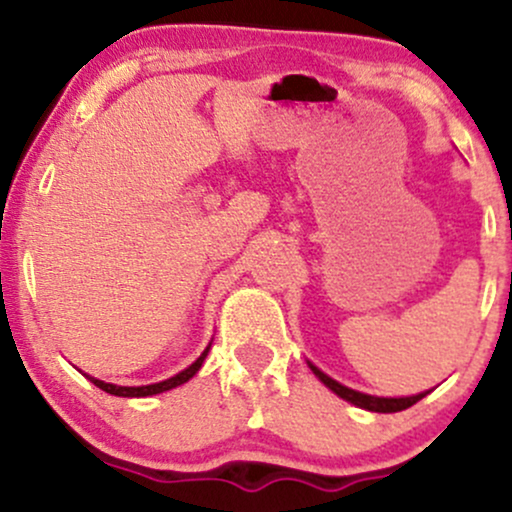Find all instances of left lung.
<instances>
[{"instance_id": "1", "label": "left lung", "mask_w": 512, "mask_h": 512, "mask_svg": "<svg viewBox=\"0 0 512 512\" xmlns=\"http://www.w3.org/2000/svg\"><path fill=\"white\" fill-rule=\"evenodd\" d=\"M308 366L317 375V378L322 380V383L330 387L334 395L346 399V402L356 404V407H361V409L380 411V414H392V411L409 409L411 404H416V402H419V399H424L428 392H431V390H428V392H421V395H411V397H375V395H366V392H356V390H351V387L337 383V380H332L330 375L322 373V370L317 368V366H313V363H310V361H308Z\"/></svg>"}]
</instances>
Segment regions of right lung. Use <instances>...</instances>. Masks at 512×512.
<instances>
[{
  "instance_id": "right-lung-1",
  "label": "right lung",
  "mask_w": 512,
  "mask_h": 512,
  "mask_svg": "<svg viewBox=\"0 0 512 512\" xmlns=\"http://www.w3.org/2000/svg\"><path fill=\"white\" fill-rule=\"evenodd\" d=\"M211 346V344H209ZM209 346L204 349V354L197 358L192 366H187L185 370H180L178 375H173V378L163 380V383H154V385H142V387H122V385H113V383H103V380L98 378H91V375H86L88 380H91L93 385L101 387L103 392H108V395H115V397H151V395H158V392H166V390H173V387H178L182 383H187V380L192 378V375H197V370L202 368L204 358L209 354Z\"/></svg>"
}]
</instances>
